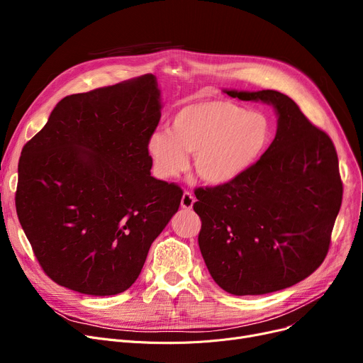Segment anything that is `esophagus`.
Wrapping results in <instances>:
<instances>
[{"mask_svg": "<svg viewBox=\"0 0 363 363\" xmlns=\"http://www.w3.org/2000/svg\"><path fill=\"white\" fill-rule=\"evenodd\" d=\"M194 201H196L194 196H193L191 193H189V191H185V193L182 194V199H181V207H182V208H193Z\"/></svg>", "mask_w": 363, "mask_h": 363, "instance_id": "34e87169", "label": "esophagus"}]
</instances>
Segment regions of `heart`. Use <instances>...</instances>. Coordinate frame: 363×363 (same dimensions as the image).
<instances>
[{
    "mask_svg": "<svg viewBox=\"0 0 363 363\" xmlns=\"http://www.w3.org/2000/svg\"><path fill=\"white\" fill-rule=\"evenodd\" d=\"M271 138V125L262 113L247 111L226 100H204L182 106L169 130L148 138V152L160 178H177L194 152L197 175L211 185L238 179L260 157Z\"/></svg>",
    "mask_w": 363,
    "mask_h": 363,
    "instance_id": "b5f03b06",
    "label": "heart"
}]
</instances>
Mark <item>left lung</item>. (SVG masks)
I'll use <instances>...</instances> for the list:
<instances>
[{
	"label": "left lung",
	"instance_id": "left-lung-1",
	"mask_svg": "<svg viewBox=\"0 0 363 363\" xmlns=\"http://www.w3.org/2000/svg\"><path fill=\"white\" fill-rule=\"evenodd\" d=\"M242 101L271 104L277 133L238 179L197 188L199 245L215 282L234 296L289 289L325 259L342 199L331 138L274 89H223Z\"/></svg>",
	"mask_w": 363,
	"mask_h": 363
}]
</instances>
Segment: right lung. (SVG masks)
I'll return each mask as SVG.
<instances>
[{
	"label": "right lung",
	"instance_id": "right-lung-1",
	"mask_svg": "<svg viewBox=\"0 0 363 363\" xmlns=\"http://www.w3.org/2000/svg\"><path fill=\"white\" fill-rule=\"evenodd\" d=\"M156 76L67 95L18 160L16 211L44 272L62 287L114 296L138 278L182 189L151 177L162 116Z\"/></svg>",
	"mask_w": 363,
	"mask_h": 363
}]
</instances>
